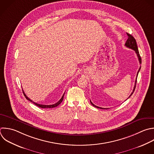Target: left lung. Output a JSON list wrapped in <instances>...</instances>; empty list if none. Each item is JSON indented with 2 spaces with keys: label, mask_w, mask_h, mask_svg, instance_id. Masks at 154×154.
Wrapping results in <instances>:
<instances>
[{
  "label": "left lung",
  "mask_w": 154,
  "mask_h": 154,
  "mask_svg": "<svg viewBox=\"0 0 154 154\" xmlns=\"http://www.w3.org/2000/svg\"><path fill=\"white\" fill-rule=\"evenodd\" d=\"M127 35H128V39H127V40H126V42L125 45L126 47H127V48H129V49H133V50L135 52V53H136V54H137V57H138V58L139 63H140V64H141V57H140V54H139V52H138V47H137V43H136L135 39V38H134V37L132 36L131 34L127 33ZM140 69H141V67H140V69H139V70H138V72H137V76H138V72H139ZM137 78H136V80H135V85H134L133 91H132V93L130 94V96H129V97H130V96H131V95L133 94V93H134V90H135V85H136V83H137ZM129 97H128V98H129ZM90 103H91V105H92L93 106L96 107V108H100V109H108V108H103L99 107V106H97L94 105V104L91 102V100H90Z\"/></svg>",
  "instance_id": "left-lung-1"
}]
</instances>
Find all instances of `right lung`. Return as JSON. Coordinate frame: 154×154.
Listing matches in <instances>:
<instances>
[{
    "mask_svg": "<svg viewBox=\"0 0 154 154\" xmlns=\"http://www.w3.org/2000/svg\"><path fill=\"white\" fill-rule=\"evenodd\" d=\"M22 90H23V89H22ZM23 94H24V96H25V97L26 98V99H27V100H29L30 102H32L34 104H35V105H37V106L40 107V108H54V107L57 106L58 105H59L62 102V101H63V98H64V94H65V93H64V94L63 95L62 97L61 98V99H60L58 102H57V103H55V104H53V105H42V104H38V103H35V102H33V101H32V100H31L29 97H27V96L25 94V92L23 91Z\"/></svg>",
    "mask_w": 154,
    "mask_h": 154,
    "instance_id": "right-lung-1",
    "label": "right lung"
}]
</instances>
